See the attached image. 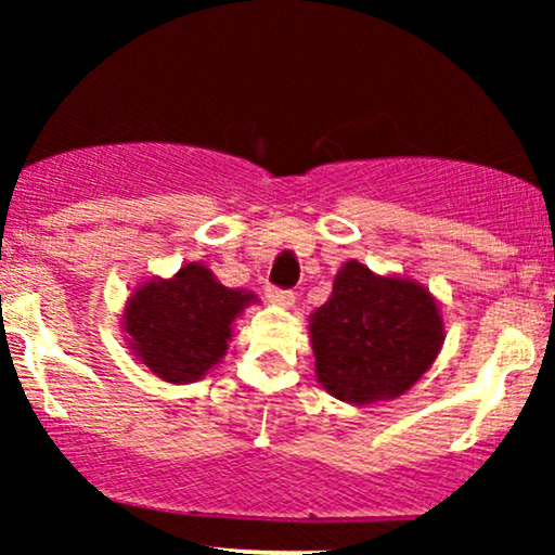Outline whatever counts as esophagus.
<instances>
[{
    "label": "esophagus",
    "instance_id": "obj_1",
    "mask_svg": "<svg viewBox=\"0 0 555 555\" xmlns=\"http://www.w3.org/2000/svg\"><path fill=\"white\" fill-rule=\"evenodd\" d=\"M266 297H269L273 305H282V308H292V305H295V292L282 289V286H266Z\"/></svg>",
    "mask_w": 555,
    "mask_h": 555
}]
</instances>
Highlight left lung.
Segmentation results:
<instances>
[{
	"label": "left lung",
	"instance_id": "8db88e82",
	"mask_svg": "<svg viewBox=\"0 0 555 555\" xmlns=\"http://www.w3.org/2000/svg\"><path fill=\"white\" fill-rule=\"evenodd\" d=\"M315 373L331 397L352 404L401 397L443 344V321L428 289L375 276L349 260L328 302L310 315Z\"/></svg>",
	"mask_w": 555,
	"mask_h": 555
}]
</instances>
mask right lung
<instances>
[{
    "instance_id": "obj_1",
    "label": "right lung",
    "mask_w": 555,
    "mask_h": 555,
    "mask_svg": "<svg viewBox=\"0 0 555 555\" xmlns=\"http://www.w3.org/2000/svg\"><path fill=\"white\" fill-rule=\"evenodd\" d=\"M250 299V292L221 286L206 266L188 263L169 282L140 286L125 310V331L158 378L195 384L224 358L232 321Z\"/></svg>"
}]
</instances>
